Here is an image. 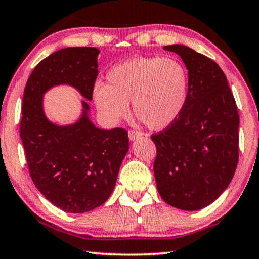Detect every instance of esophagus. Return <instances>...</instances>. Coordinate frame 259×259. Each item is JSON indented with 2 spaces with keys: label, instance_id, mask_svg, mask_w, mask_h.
<instances>
[{
  "label": "esophagus",
  "instance_id": "1",
  "mask_svg": "<svg viewBox=\"0 0 259 259\" xmlns=\"http://www.w3.org/2000/svg\"><path fill=\"white\" fill-rule=\"evenodd\" d=\"M142 137V133L138 132V131H130L128 132V138L131 141H136L137 139H140Z\"/></svg>",
  "mask_w": 259,
  "mask_h": 259
}]
</instances>
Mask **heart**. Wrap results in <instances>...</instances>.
Instances as JSON below:
<instances>
[{
	"label": "heart",
	"instance_id": "obj_1",
	"mask_svg": "<svg viewBox=\"0 0 259 259\" xmlns=\"http://www.w3.org/2000/svg\"><path fill=\"white\" fill-rule=\"evenodd\" d=\"M107 85L93 88V100L102 117L117 123L130 114L152 130H164L185 110L189 93L187 67L174 57H134L106 74Z\"/></svg>",
	"mask_w": 259,
	"mask_h": 259
}]
</instances>
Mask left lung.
Returning <instances> with one entry per match:
<instances>
[{"mask_svg": "<svg viewBox=\"0 0 259 259\" xmlns=\"http://www.w3.org/2000/svg\"><path fill=\"white\" fill-rule=\"evenodd\" d=\"M175 52L189 73L185 110L174 123L152 136L154 175L162 200L194 211L211 204L228 188L238 162L239 115L227 77L216 62L182 44Z\"/></svg>", "mask_w": 259, "mask_h": 259, "instance_id": "left-lung-1", "label": "left lung"}]
</instances>
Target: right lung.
Segmentation results:
<instances>
[{
  "label": "right lung",
  "mask_w": 259,
  "mask_h": 259,
  "mask_svg": "<svg viewBox=\"0 0 259 259\" xmlns=\"http://www.w3.org/2000/svg\"><path fill=\"white\" fill-rule=\"evenodd\" d=\"M97 48H65L54 52L30 74L22 104L21 140L33 183L49 202L66 212L98 208L113 192L130 148L122 128L102 130L90 119V105L98 76ZM59 84L77 89L85 99L72 124L48 120L44 95Z\"/></svg>",
  "instance_id": "1"
}]
</instances>
